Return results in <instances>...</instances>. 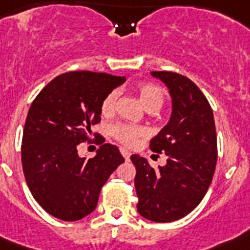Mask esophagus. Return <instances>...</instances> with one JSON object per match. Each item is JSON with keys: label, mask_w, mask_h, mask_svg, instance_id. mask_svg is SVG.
I'll use <instances>...</instances> for the list:
<instances>
[{"label": "esophagus", "mask_w": 250, "mask_h": 250, "mask_svg": "<svg viewBox=\"0 0 250 250\" xmlns=\"http://www.w3.org/2000/svg\"><path fill=\"white\" fill-rule=\"evenodd\" d=\"M120 151H121V154H123V156L125 158V160H129V158H130V152L127 151V150H125V148H120Z\"/></svg>", "instance_id": "1"}]
</instances>
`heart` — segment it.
I'll return each mask as SVG.
<instances>
[{"label":"heart","instance_id":"1","mask_svg":"<svg viewBox=\"0 0 250 250\" xmlns=\"http://www.w3.org/2000/svg\"><path fill=\"white\" fill-rule=\"evenodd\" d=\"M137 94L147 111H159L164 103L163 90L152 83H142L137 87ZM117 94H108L100 105V112L103 116H111L115 111ZM111 134L119 142L126 146H131L137 142V139L143 134V130L139 126L129 125V124H116L111 127Z\"/></svg>","mask_w":250,"mask_h":250}]
</instances>
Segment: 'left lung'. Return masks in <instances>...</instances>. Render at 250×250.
<instances>
[{
    "instance_id": "1",
    "label": "left lung",
    "mask_w": 250,
    "mask_h": 250,
    "mask_svg": "<svg viewBox=\"0 0 250 250\" xmlns=\"http://www.w3.org/2000/svg\"><path fill=\"white\" fill-rule=\"evenodd\" d=\"M168 87L172 115L150 142L151 151L167 155L159 169L147 159L131 155L134 185L143 218L168 223L193 211L206 194L215 172L218 147L212 109L194 82L172 71H151Z\"/></svg>"
}]
</instances>
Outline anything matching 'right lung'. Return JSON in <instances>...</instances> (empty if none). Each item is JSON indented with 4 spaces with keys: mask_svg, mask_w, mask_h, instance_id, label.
Returning a JSON list of instances; mask_svg holds the SVG:
<instances>
[{
    "mask_svg": "<svg viewBox=\"0 0 250 250\" xmlns=\"http://www.w3.org/2000/svg\"><path fill=\"white\" fill-rule=\"evenodd\" d=\"M125 77L70 71L56 77L32 102L22 138L26 183L38 204L55 218L74 222L94 211L108 177L125 159L104 143L91 159L78 155V145L91 139L100 123V105ZM96 137V134H94Z\"/></svg>",
    "mask_w": 250,
    "mask_h": 250,
    "instance_id": "obj_1",
    "label": "right lung"
}]
</instances>
